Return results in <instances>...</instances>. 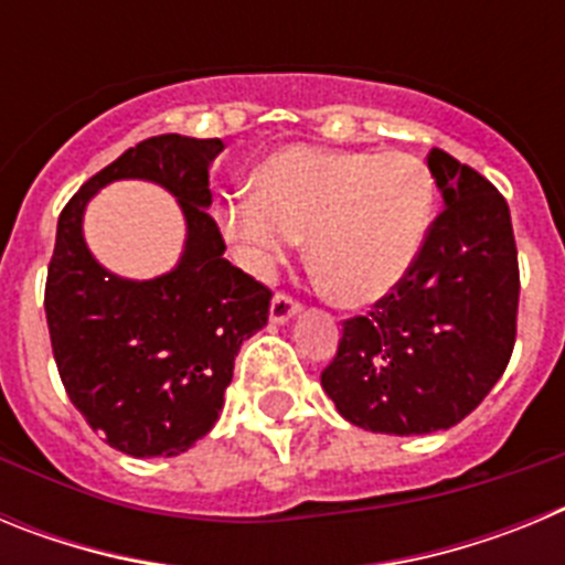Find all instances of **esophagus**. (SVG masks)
<instances>
[{"mask_svg": "<svg viewBox=\"0 0 565 565\" xmlns=\"http://www.w3.org/2000/svg\"><path fill=\"white\" fill-rule=\"evenodd\" d=\"M299 308H302V306H299L291 294L277 291V294H274V299H271V322L282 326V322H288L291 317H297Z\"/></svg>", "mask_w": 565, "mask_h": 565, "instance_id": "1", "label": "esophagus"}]
</instances>
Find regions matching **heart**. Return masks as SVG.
<instances>
[{"mask_svg": "<svg viewBox=\"0 0 565 565\" xmlns=\"http://www.w3.org/2000/svg\"><path fill=\"white\" fill-rule=\"evenodd\" d=\"M433 212L430 172L411 152L286 147L252 174V194L217 209L223 237L257 277L308 237V257L344 306H367L404 279Z\"/></svg>", "mask_w": 565, "mask_h": 565, "instance_id": "b5f03b06", "label": "heart"}]
</instances>
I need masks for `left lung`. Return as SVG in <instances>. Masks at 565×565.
Returning a JSON list of instances; mask_svg holds the SVG:
<instances>
[{"label":"left lung","instance_id":"obj_1","mask_svg":"<svg viewBox=\"0 0 565 565\" xmlns=\"http://www.w3.org/2000/svg\"><path fill=\"white\" fill-rule=\"evenodd\" d=\"M444 209L411 271L373 311L342 322L322 387L371 433L447 430L487 398L518 333V248L503 194L444 149L427 154Z\"/></svg>","mask_w":565,"mask_h":565}]
</instances>
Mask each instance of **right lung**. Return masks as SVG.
<instances>
[{"label":"right lung","instance_id":"obj_1","mask_svg":"<svg viewBox=\"0 0 565 565\" xmlns=\"http://www.w3.org/2000/svg\"><path fill=\"white\" fill-rule=\"evenodd\" d=\"M221 138L154 135L93 174L58 214L44 313L58 376L76 411L115 450L181 456L223 411L239 344L268 322L271 291L223 257L209 167ZM124 177L172 191L188 217L182 263L163 278L121 280L81 234L83 206Z\"/></svg>","mask_w":565,"mask_h":565}]
</instances>
